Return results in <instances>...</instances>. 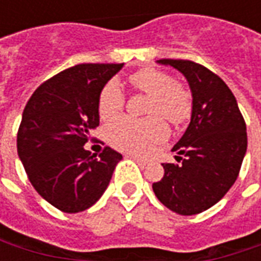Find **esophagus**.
Returning <instances> with one entry per match:
<instances>
[{
	"label": "esophagus",
	"instance_id": "esophagus-1",
	"mask_svg": "<svg viewBox=\"0 0 261 261\" xmlns=\"http://www.w3.org/2000/svg\"><path fill=\"white\" fill-rule=\"evenodd\" d=\"M130 158L134 159V161H136L137 164L140 165V166H145V165H147V161H145V159L138 158V156H134V155H130Z\"/></svg>",
	"mask_w": 261,
	"mask_h": 261
}]
</instances>
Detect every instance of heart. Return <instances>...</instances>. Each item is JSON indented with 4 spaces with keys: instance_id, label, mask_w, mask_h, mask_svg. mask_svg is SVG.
<instances>
[{
    "instance_id": "obj_1",
    "label": "heart",
    "mask_w": 261,
    "mask_h": 261,
    "mask_svg": "<svg viewBox=\"0 0 261 261\" xmlns=\"http://www.w3.org/2000/svg\"><path fill=\"white\" fill-rule=\"evenodd\" d=\"M136 91L149 96L147 113L158 114L145 120L119 117L106 127V138L113 147L133 153L149 152L168 137V125L159 116L177 124L189 117L192 110L190 93L164 71L145 68L128 78ZM124 106V95L117 84L105 86L97 100V113L102 120L116 117Z\"/></svg>"
}]
</instances>
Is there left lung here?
I'll use <instances>...</instances> for the list:
<instances>
[{"label": "left lung", "instance_id": "1", "mask_svg": "<svg viewBox=\"0 0 261 261\" xmlns=\"http://www.w3.org/2000/svg\"><path fill=\"white\" fill-rule=\"evenodd\" d=\"M185 75L192 91V117L172 152L180 164H162L155 196L180 215L211 208L228 193L247 148L245 120L233 93L218 75L189 60H158Z\"/></svg>", "mask_w": 261, "mask_h": 261}]
</instances>
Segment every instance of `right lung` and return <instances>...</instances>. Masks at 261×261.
<instances>
[{
    "label": "right lung",
    "instance_id": "right-lung-1",
    "mask_svg": "<svg viewBox=\"0 0 261 261\" xmlns=\"http://www.w3.org/2000/svg\"><path fill=\"white\" fill-rule=\"evenodd\" d=\"M123 65L71 67L42 84L26 103L18 155L35 190L63 213L92 207L123 159L109 147L99 158L84 148L99 125V95Z\"/></svg>",
    "mask_w": 261,
    "mask_h": 261
}]
</instances>
